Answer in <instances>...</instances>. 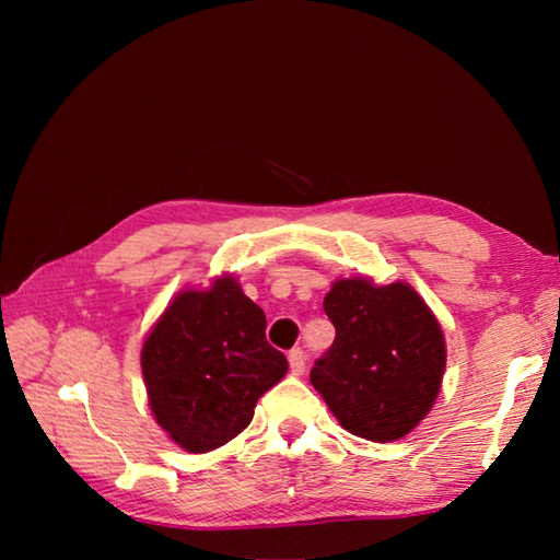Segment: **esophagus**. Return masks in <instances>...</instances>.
Instances as JSON below:
<instances>
[{
	"mask_svg": "<svg viewBox=\"0 0 560 560\" xmlns=\"http://www.w3.org/2000/svg\"><path fill=\"white\" fill-rule=\"evenodd\" d=\"M289 365H291V373L293 375H301L303 373V368H306V355H303L301 348L289 350Z\"/></svg>",
	"mask_w": 560,
	"mask_h": 560,
	"instance_id": "esophagus-1",
	"label": "esophagus"
}]
</instances>
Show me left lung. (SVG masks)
Masks as SVG:
<instances>
[{
  "instance_id": "obj_1",
  "label": "left lung",
  "mask_w": 560,
  "mask_h": 560,
  "mask_svg": "<svg viewBox=\"0 0 560 560\" xmlns=\"http://www.w3.org/2000/svg\"><path fill=\"white\" fill-rule=\"evenodd\" d=\"M324 311L336 340L311 385L340 428L373 442L410 434L442 390L447 346L438 316L410 283L336 279Z\"/></svg>"
}]
</instances>
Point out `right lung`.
Returning a JSON list of instances; mask_svg holds the SVG:
<instances>
[{
	"mask_svg": "<svg viewBox=\"0 0 560 560\" xmlns=\"http://www.w3.org/2000/svg\"><path fill=\"white\" fill-rule=\"evenodd\" d=\"M267 316L232 273L185 287L148 330L140 368L155 422L179 450L205 454L252 422L289 371L267 343Z\"/></svg>",
	"mask_w": 560,
	"mask_h": 560,
	"instance_id": "obj_1",
	"label": "right lung"
}]
</instances>
